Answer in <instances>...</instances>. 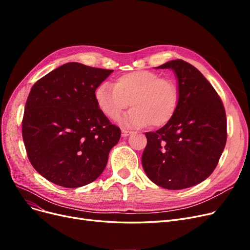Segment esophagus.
Listing matches in <instances>:
<instances>
[{
	"label": "esophagus",
	"instance_id": "1",
	"mask_svg": "<svg viewBox=\"0 0 250 250\" xmlns=\"http://www.w3.org/2000/svg\"><path fill=\"white\" fill-rule=\"evenodd\" d=\"M121 132H122V137H124V138L128 137V135L131 133L130 130H127V129H122V130H121Z\"/></svg>",
	"mask_w": 250,
	"mask_h": 250
}]
</instances>
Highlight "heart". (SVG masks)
I'll use <instances>...</instances> for the list:
<instances>
[{
    "label": "heart",
    "mask_w": 250,
    "mask_h": 250,
    "mask_svg": "<svg viewBox=\"0 0 250 250\" xmlns=\"http://www.w3.org/2000/svg\"><path fill=\"white\" fill-rule=\"evenodd\" d=\"M95 99L109 119H117L130 102L132 108L120 120L126 126L161 127L175 115L178 87L172 79L162 78L157 73L134 71L121 75L115 85L101 83L95 90Z\"/></svg>",
    "instance_id": "heart-1"
}]
</instances>
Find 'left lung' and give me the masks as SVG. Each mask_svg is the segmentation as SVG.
I'll list each match as a JSON object with an SVG mask.
<instances>
[{
    "instance_id": "obj_1",
    "label": "left lung",
    "mask_w": 250,
    "mask_h": 250,
    "mask_svg": "<svg viewBox=\"0 0 250 250\" xmlns=\"http://www.w3.org/2000/svg\"><path fill=\"white\" fill-rule=\"evenodd\" d=\"M156 69L175 74L178 105L161 129L146 132L142 165L148 178L168 190H181L207 179L226 143V116L220 98L195 66L181 59Z\"/></svg>"
}]
</instances>
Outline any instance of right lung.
<instances>
[{
	"instance_id": "add662e5",
	"label": "right lung",
	"mask_w": 250,
	"mask_h": 250,
	"mask_svg": "<svg viewBox=\"0 0 250 250\" xmlns=\"http://www.w3.org/2000/svg\"><path fill=\"white\" fill-rule=\"evenodd\" d=\"M112 72L69 62L30 90L22 140L33 168L51 183L79 188L93 183L106 167L121 130L98 107L95 90Z\"/></svg>"
}]
</instances>
